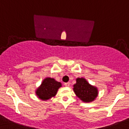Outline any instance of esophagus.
<instances>
[{
	"instance_id": "34e87169",
	"label": "esophagus",
	"mask_w": 129,
	"mask_h": 129,
	"mask_svg": "<svg viewBox=\"0 0 129 129\" xmlns=\"http://www.w3.org/2000/svg\"><path fill=\"white\" fill-rule=\"evenodd\" d=\"M64 85H65V86H69V85H70V83H69V82H68V83H65Z\"/></svg>"
}]
</instances>
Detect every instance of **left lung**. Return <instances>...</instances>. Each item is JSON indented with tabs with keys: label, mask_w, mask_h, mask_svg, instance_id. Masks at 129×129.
Here are the masks:
<instances>
[{
	"label": "left lung",
	"mask_w": 129,
	"mask_h": 129,
	"mask_svg": "<svg viewBox=\"0 0 129 129\" xmlns=\"http://www.w3.org/2000/svg\"><path fill=\"white\" fill-rule=\"evenodd\" d=\"M73 90L77 97L85 103L93 101L98 94L97 88L90 85L83 78H77L76 83L74 85Z\"/></svg>",
	"instance_id": "obj_1"
}]
</instances>
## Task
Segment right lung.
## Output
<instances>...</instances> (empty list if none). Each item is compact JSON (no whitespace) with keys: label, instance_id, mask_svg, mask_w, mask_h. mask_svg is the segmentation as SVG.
<instances>
[{"label":"right lung","instance_id":"obj_1","mask_svg":"<svg viewBox=\"0 0 129 129\" xmlns=\"http://www.w3.org/2000/svg\"><path fill=\"white\" fill-rule=\"evenodd\" d=\"M61 86V83L58 82L53 78H46L37 89L36 93L40 99L46 101L56 95L58 89Z\"/></svg>","mask_w":129,"mask_h":129}]
</instances>
